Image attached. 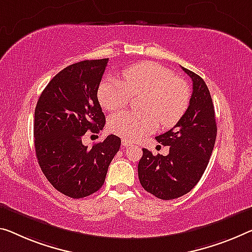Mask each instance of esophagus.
Segmentation results:
<instances>
[{
  "label": "esophagus",
  "mask_w": 252,
  "mask_h": 252,
  "mask_svg": "<svg viewBox=\"0 0 252 252\" xmlns=\"http://www.w3.org/2000/svg\"><path fill=\"white\" fill-rule=\"evenodd\" d=\"M122 145L124 146V148H128V146L133 145V143H131L130 141H127V139H123V141H122Z\"/></svg>",
  "instance_id": "esophagus-1"
}]
</instances>
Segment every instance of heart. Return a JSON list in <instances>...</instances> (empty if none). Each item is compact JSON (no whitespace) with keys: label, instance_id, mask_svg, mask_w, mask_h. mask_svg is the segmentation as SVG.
<instances>
[{"label":"heart","instance_id":"obj_1","mask_svg":"<svg viewBox=\"0 0 252 252\" xmlns=\"http://www.w3.org/2000/svg\"><path fill=\"white\" fill-rule=\"evenodd\" d=\"M123 81L107 77L98 89L99 102L104 109L116 111L126 107L131 95H144L143 111H122L110 116L108 129L129 141H137L157 128L158 124L172 127L183 118L190 100L187 83L162 65L141 62L122 73Z\"/></svg>","mask_w":252,"mask_h":252}]
</instances>
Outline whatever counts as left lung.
I'll use <instances>...</instances> for the list:
<instances>
[{"label": "left lung", "mask_w": 252, "mask_h": 252, "mask_svg": "<svg viewBox=\"0 0 252 252\" xmlns=\"http://www.w3.org/2000/svg\"><path fill=\"white\" fill-rule=\"evenodd\" d=\"M192 81V94L183 118L173 128L157 136L170 146L168 156H153L143 149L138 162L142 187L158 198L169 200L189 192L200 180L214 149L216 139L215 110L210 90L196 73L181 67Z\"/></svg>", "instance_id": "obj_1"}]
</instances>
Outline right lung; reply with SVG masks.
Wrapping results in <instances>:
<instances>
[{
    "label": "right lung",
    "instance_id": "right-lung-1",
    "mask_svg": "<svg viewBox=\"0 0 252 252\" xmlns=\"http://www.w3.org/2000/svg\"><path fill=\"white\" fill-rule=\"evenodd\" d=\"M108 59L82 61L62 69L41 92L34 109L33 136L38 163L56 190L71 198L98 191L121 138L108 135L92 148L87 131L102 130L106 117L98 100Z\"/></svg>",
    "mask_w": 252,
    "mask_h": 252
}]
</instances>
